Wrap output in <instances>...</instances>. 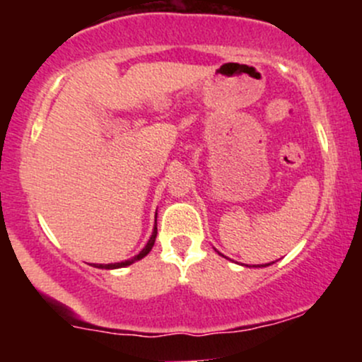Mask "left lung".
Wrapping results in <instances>:
<instances>
[{
  "mask_svg": "<svg viewBox=\"0 0 362 362\" xmlns=\"http://www.w3.org/2000/svg\"><path fill=\"white\" fill-rule=\"evenodd\" d=\"M265 265H271V264H265Z\"/></svg>",
  "mask_w": 362,
  "mask_h": 362,
  "instance_id": "8db88e82",
  "label": "left lung"
}]
</instances>
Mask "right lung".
Masks as SVG:
<instances>
[{
  "instance_id": "obj_1",
  "label": "right lung",
  "mask_w": 362,
  "mask_h": 362,
  "mask_svg": "<svg viewBox=\"0 0 362 362\" xmlns=\"http://www.w3.org/2000/svg\"><path fill=\"white\" fill-rule=\"evenodd\" d=\"M155 238H156V226H155V230H153V235H151V238H149V242L146 243V247H144L143 250H141V252L138 253V255L132 257V259H129V260H126V262H117V264H105V265L100 264V265H98V267H100V269H119V267H126V265H131L132 262L143 259L144 255H148V253L151 252L153 245H155Z\"/></svg>"
}]
</instances>
